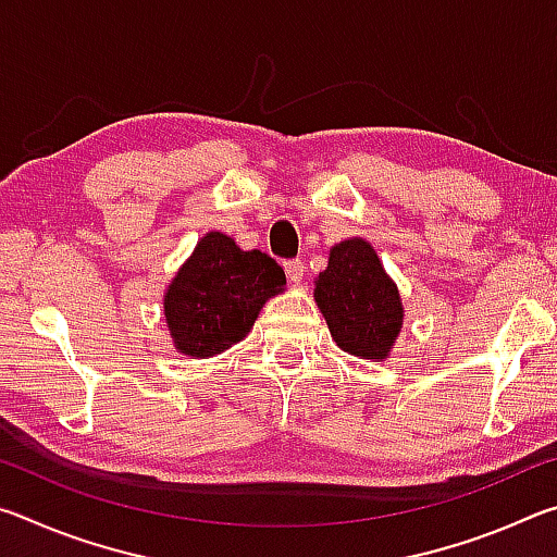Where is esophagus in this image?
Segmentation results:
<instances>
[{
  "label": "esophagus",
  "instance_id": "obj_1",
  "mask_svg": "<svg viewBox=\"0 0 557 557\" xmlns=\"http://www.w3.org/2000/svg\"><path fill=\"white\" fill-rule=\"evenodd\" d=\"M285 272H287V277H289L292 282H299L301 277H305L307 268H305V262H301V260L297 258V260H287V262H285Z\"/></svg>",
  "mask_w": 557,
  "mask_h": 557
}]
</instances>
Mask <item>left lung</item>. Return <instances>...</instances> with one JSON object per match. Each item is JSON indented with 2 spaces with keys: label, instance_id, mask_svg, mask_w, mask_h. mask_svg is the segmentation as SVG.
I'll list each match as a JSON object with an SVG mask.
<instances>
[{
  "label": "left lung",
  "instance_id": "left-lung-1",
  "mask_svg": "<svg viewBox=\"0 0 557 557\" xmlns=\"http://www.w3.org/2000/svg\"><path fill=\"white\" fill-rule=\"evenodd\" d=\"M314 301L342 351L371 361L391 356L405 309L369 240L348 238L329 250L326 270L314 280Z\"/></svg>",
  "mask_w": 557,
  "mask_h": 557
}]
</instances>
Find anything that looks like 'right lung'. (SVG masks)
Wrapping results in <instances>:
<instances>
[{
  "instance_id": "add662e5",
  "label": "right lung",
  "mask_w": 557,
  "mask_h": 557,
  "mask_svg": "<svg viewBox=\"0 0 557 557\" xmlns=\"http://www.w3.org/2000/svg\"><path fill=\"white\" fill-rule=\"evenodd\" d=\"M285 270L260 250H240L209 231L164 289V319L178 354L211 358L243 342L270 297L285 292Z\"/></svg>"
}]
</instances>
